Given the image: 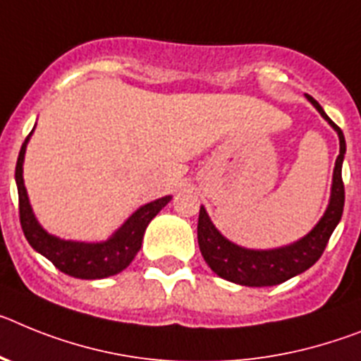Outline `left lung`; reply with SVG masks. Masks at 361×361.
Instances as JSON below:
<instances>
[{
  "label": "left lung",
  "instance_id": "1",
  "mask_svg": "<svg viewBox=\"0 0 361 361\" xmlns=\"http://www.w3.org/2000/svg\"><path fill=\"white\" fill-rule=\"evenodd\" d=\"M307 99L316 106V111L324 116V120L329 121V125L336 130L338 137H340V154L336 158L334 174H332L331 200H329L327 211L311 233L303 236L302 240L294 241L290 245L280 247V249L255 250L236 245L225 236H221V233L212 225L211 218L202 207L198 218L200 250H202L207 265L224 280L245 285V287H271V285L283 283V281L290 280L293 276L305 272L318 262L319 256L324 255L332 231L340 224L343 203H345V189H343V180H341L345 137H343L341 128L325 114L322 105L312 96H307Z\"/></svg>",
  "mask_w": 361,
  "mask_h": 361
}]
</instances>
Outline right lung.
<instances>
[{"label":"right lung","mask_w":361,"mask_h":361,"mask_svg":"<svg viewBox=\"0 0 361 361\" xmlns=\"http://www.w3.org/2000/svg\"><path fill=\"white\" fill-rule=\"evenodd\" d=\"M30 134L21 145L18 163H16V185H18V196H20V221L30 247L54 263L56 269L72 276V278H80V280L109 278V276H114L127 269L142 247L147 225L163 207L171 202V196L154 200V202L140 207L106 241L85 243V241L59 240V238L47 233L45 228L37 224L32 207L29 203L27 189H25L23 159Z\"/></svg>","instance_id":"1"}]
</instances>
